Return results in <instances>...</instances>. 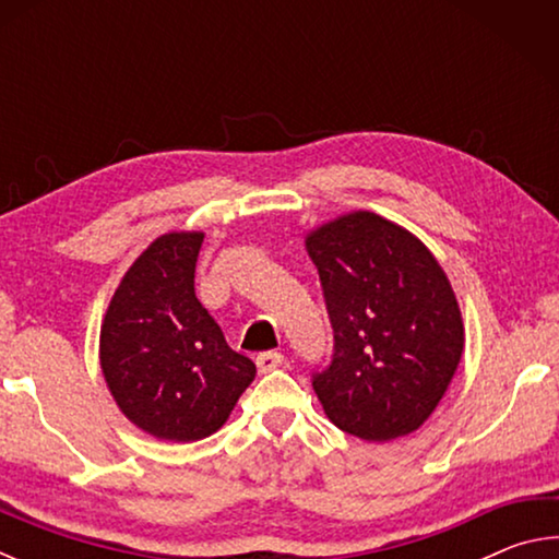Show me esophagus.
I'll return each mask as SVG.
<instances>
[{
  "mask_svg": "<svg viewBox=\"0 0 559 559\" xmlns=\"http://www.w3.org/2000/svg\"><path fill=\"white\" fill-rule=\"evenodd\" d=\"M283 365V355L281 353H261L259 357H257V367H259V372H271V370H278V367Z\"/></svg>",
  "mask_w": 559,
  "mask_h": 559,
  "instance_id": "obj_1",
  "label": "esophagus"
}]
</instances>
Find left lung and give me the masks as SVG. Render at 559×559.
<instances>
[{
    "instance_id": "left-lung-1",
    "label": "left lung",
    "mask_w": 559,
    "mask_h": 559,
    "mask_svg": "<svg viewBox=\"0 0 559 559\" xmlns=\"http://www.w3.org/2000/svg\"><path fill=\"white\" fill-rule=\"evenodd\" d=\"M333 328L313 390L337 429L390 441L421 427L451 384L463 320L447 273L414 234L372 212L306 239Z\"/></svg>"
}]
</instances>
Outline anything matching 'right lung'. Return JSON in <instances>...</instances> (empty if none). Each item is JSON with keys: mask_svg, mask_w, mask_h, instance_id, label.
I'll list each match as a JSON object with an SVG mask.
<instances>
[{"mask_svg": "<svg viewBox=\"0 0 559 559\" xmlns=\"http://www.w3.org/2000/svg\"><path fill=\"white\" fill-rule=\"evenodd\" d=\"M202 231L155 239L122 276L100 325V367L120 412L165 441H200L229 419L257 365L226 345L194 293Z\"/></svg>", "mask_w": 559, "mask_h": 559, "instance_id": "obj_1", "label": "right lung"}]
</instances>
